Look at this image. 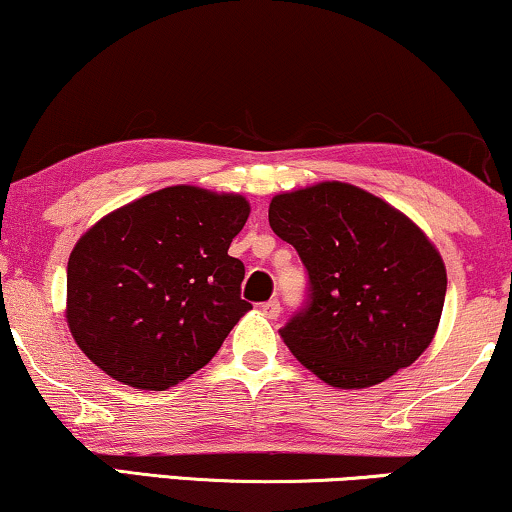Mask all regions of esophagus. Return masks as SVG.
I'll return each mask as SVG.
<instances>
[{"mask_svg":"<svg viewBox=\"0 0 512 512\" xmlns=\"http://www.w3.org/2000/svg\"><path fill=\"white\" fill-rule=\"evenodd\" d=\"M261 312L268 319H277L279 312H282V305H279V300H268V303L261 305Z\"/></svg>","mask_w":512,"mask_h":512,"instance_id":"obj_1","label":"esophagus"}]
</instances>
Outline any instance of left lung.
<instances>
[{
    "label": "left lung",
    "instance_id": "left-lung-1",
    "mask_svg": "<svg viewBox=\"0 0 512 512\" xmlns=\"http://www.w3.org/2000/svg\"><path fill=\"white\" fill-rule=\"evenodd\" d=\"M268 219L310 275V303L279 328L307 370L331 387L366 389L422 356L447 272L415 221L342 181L275 195Z\"/></svg>",
    "mask_w": 512,
    "mask_h": 512
}]
</instances>
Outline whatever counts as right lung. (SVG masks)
Segmentation results:
<instances>
[{"instance_id": "1", "label": "right lung", "mask_w": 512, "mask_h": 512, "mask_svg": "<svg viewBox=\"0 0 512 512\" xmlns=\"http://www.w3.org/2000/svg\"><path fill=\"white\" fill-rule=\"evenodd\" d=\"M237 193L167 186L102 216L67 263V326L97 368L163 391L207 366L251 310L228 256L249 219Z\"/></svg>"}]
</instances>
